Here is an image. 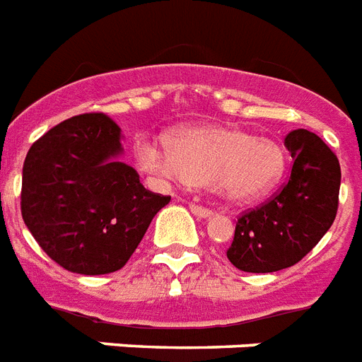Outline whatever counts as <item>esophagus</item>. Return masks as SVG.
<instances>
[{
	"label": "esophagus",
	"instance_id": "34e87169",
	"mask_svg": "<svg viewBox=\"0 0 362 362\" xmlns=\"http://www.w3.org/2000/svg\"><path fill=\"white\" fill-rule=\"evenodd\" d=\"M190 211H192V214L199 216V218H209V216H212L211 209H206V206H202V205H196V203H190Z\"/></svg>",
	"mask_w": 362,
	"mask_h": 362
}]
</instances>
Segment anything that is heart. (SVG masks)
<instances>
[{
	"mask_svg": "<svg viewBox=\"0 0 362 362\" xmlns=\"http://www.w3.org/2000/svg\"><path fill=\"white\" fill-rule=\"evenodd\" d=\"M137 157L150 174L211 185L216 194L236 203L269 192L286 170V153L276 141L225 126L187 129L175 146L163 137H144Z\"/></svg>",
	"mask_w": 362,
	"mask_h": 362,
	"instance_id": "1",
	"label": "heart"
}]
</instances>
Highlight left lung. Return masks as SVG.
Returning a JSON list of instances; mask_svg holds the SVG:
<instances>
[{"instance_id":"obj_1","label":"left lung","mask_w":362,"mask_h":362,"mask_svg":"<svg viewBox=\"0 0 362 362\" xmlns=\"http://www.w3.org/2000/svg\"><path fill=\"white\" fill-rule=\"evenodd\" d=\"M291 175L273 197L238 216L227 258L245 273H274L298 264L332 227L339 209L341 165L319 135L286 137Z\"/></svg>"}]
</instances>
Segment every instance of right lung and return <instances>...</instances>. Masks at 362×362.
Wrapping results in <instances>:
<instances>
[{
    "label": "right lung",
    "mask_w": 362,
    "mask_h": 362,
    "mask_svg": "<svg viewBox=\"0 0 362 362\" xmlns=\"http://www.w3.org/2000/svg\"><path fill=\"white\" fill-rule=\"evenodd\" d=\"M120 128L106 113L71 117L27 151L21 216L43 252L78 274L124 267L170 196L120 163Z\"/></svg>",
    "instance_id": "1"
}]
</instances>
